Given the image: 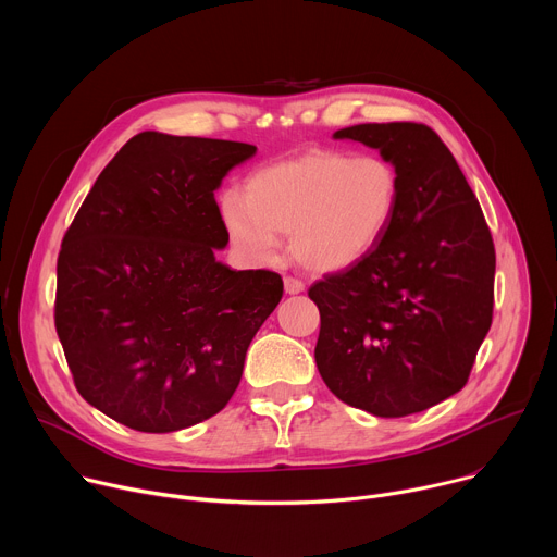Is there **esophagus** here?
Wrapping results in <instances>:
<instances>
[{
  "instance_id": "1",
  "label": "esophagus",
  "mask_w": 557,
  "mask_h": 557,
  "mask_svg": "<svg viewBox=\"0 0 557 557\" xmlns=\"http://www.w3.org/2000/svg\"><path fill=\"white\" fill-rule=\"evenodd\" d=\"M284 290H286L288 295H297V293L304 290V282L288 275V277H284Z\"/></svg>"
}]
</instances>
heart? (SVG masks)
Wrapping results in <instances>:
<instances>
[{
	"instance_id": "obj_1",
	"label": "heart",
	"mask_w": 557,
	"mask_h": 557,
	"mask_svg": "<svg viewBox=\"0 0 557 557\" xmlns=\"http://www.w3.org/2000/svg\"><path fill=\"white\" fill-rule=\"evenodd\" d=\"M401 198V183L383 156L308 151L249 176L245 198L226 194L222 222L235 251L273 262L280 235L290 233L293 256L312 271H342L374 251Z\"/></svg>"
}]
</instances>
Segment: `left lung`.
<instances>
[{"label": "left lung", "instance_id": "1", "mask_svg": "<svg viewBox=\"0 0 557 557\" xmlns=\"http://www.w3.org/2000/svg\"><path fill=\"white\" fill-rule=\"evenodd\" d=\"M399 174L396 215L361 262L308 288L320 308L314 361L344 404L374 417L423 412L465 387L494 317L496 249L483 209L423 123L335 132Z\"/></svg>", "mask_w": 557, "mask_h": 557}]
</instances>
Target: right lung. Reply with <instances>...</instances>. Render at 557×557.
Wrapping results in <instances>:
<instances>
[{"mask_svg":"<svg viewBox=\"0 0 557 557\" xmlns=\"http://www.w3.org/2000/svg\"><path fill=\"white\" fill-rule=\"evenodd\" d=\"M256 145L140 132L67 226L54 329L74 385L138 432L218 414L251 339L284 295L277 273L215 260L228 235L213 191Z\"/></svg>","mask_w":557,"mask_h":557,"instance_id":"add662e5","label":"right lung"}]
</instances>
